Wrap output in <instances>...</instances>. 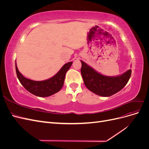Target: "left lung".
<instances>
[{
	"label": "left lung",
	"instance_id": "8db88e82",
	"mask_svg": "<svg viewBox=\"0 0 149 149\" xmlns=\"http://www.w3.org/2000/svg\"><path fill=\"white\" fill-rule=\"evenodd\" d=\"M83 81L86 88L99 96L109 97L119 92L127 83L131 76V70L116 76L102 75L81 60Z\"/></svg>",
	"mask_w": 149,
	"mask_h": 149
}]
</instances>
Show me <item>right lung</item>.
<instances>
[{
  "label": "right lung",
  "instance_id": "obj_1",
  "mask_svg": "<svg viewBox=\"0 0 149 149\" xmlns=\"http://www.w3.org/2000/svg\"><path fill=\"white\" fill-rule=\"evenodd\" d=\"M73 62L65 64L53 77L43 81H33L26 78L18 70L15 63L17 78L22 85L30 93L39 97H48L56 93L62 88L64 84L65 74Z\"/></svg>",
  "mask_w": 149,
  "mask_h": 149
}]
</instances>
